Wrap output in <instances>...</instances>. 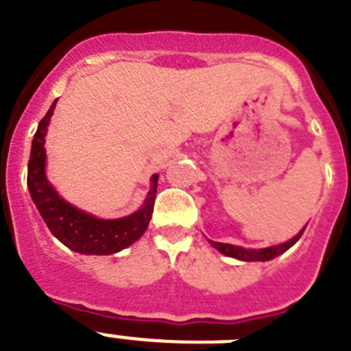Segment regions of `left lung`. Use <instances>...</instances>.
<instances>
[{
    "label": "left lung",
    "mask_w": 351,
    "mask_h": 351,
    "mask_svg": "<svg viewBox=\"0 0 351 351\" xmlns=\"http://www.w3.org/2000/svg\"><path fill=\"white\" fill-rule=\"evenodd\" d=\"M304 234V228L295 235L293 239L287 241L285 244H280V246H272V247H265V250H244V247L234 246V244H223V243H214V241H209L219 253L226 256H234V258L244 260V262H265V260H271L274 256L281 255L288 247H291L293 244L297 243L300 239V235Z\"/></svg>",
    "instance_id": "1"
}]
</instances>
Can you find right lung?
<instances>
[{
    "label": "right lung",
    "instance_id": "add662e5",
    "mask_svg": "<svg viewBox=\"0 0 351 351\" xmlns=\"http://www.w3.org/2000/svg\"><path fill=\"white\" fill-rule=\"evenodd\" d=\"M56 101L51 105L45 117L38 123L29 161H27V188L31 198L38 209L40 216L54 237L64 246L82 253V255H112L125 250L141 237L153 216L154 198H156L158 176L154 173L144 206L132 216L119 219H100L84 210L75 209L58 195L45 178V133L54 112Z\"/></svg>",
    "mask_w": 351,
    "mask_h": 351
}]
</instances>
